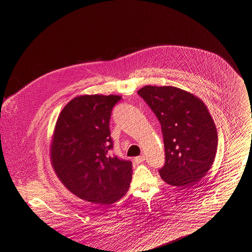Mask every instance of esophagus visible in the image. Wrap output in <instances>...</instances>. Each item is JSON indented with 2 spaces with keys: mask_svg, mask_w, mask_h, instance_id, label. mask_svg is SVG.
I'll return each instance as SVG.
<instances>
[{
  "mask_svg": "<svg viewBox=\"0 0 252 252\" xmlns=\"http://www.w3.org/2000/svg\"><path fill=\"white\" fill-rule=\"evenodd\" d=\"M145 160H146V158H145V156H144V155H142V156H138V157H136V158H135V161H136V163H137V164L143 163Z\"/></svg>",
  "mask_w": 252,
  "mask_h": 252,
  "instance_id": "34e87169",
  "label": "esophagus"
}]
</instances>
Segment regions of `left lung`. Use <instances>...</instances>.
Listing matches in <instances>:
<instances>
[{"label":"left lung","instance_id":"1","mask_svg":"<svg viewBox=\"0 0 252 252\" xmlns=\"http://www.w3.org/2000/svg\"><path fill=\"white\" fill-rule=\"evenodd\" d=\"M138 94L161 124L165 149L161 178L181 189H190L210 170L218 148L217 128L206 104L172 86H145Z\"/></svg>","mask_w":252,"mask_h":252}]
</instances>
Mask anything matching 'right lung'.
Segmentation results:
<instances>
[{
	"mask_svg": "<svg viewBox=\"0 0 252 252\" xmlns=\"http://www.w3.org/2000/svg\"><path fill=\"white\" fill-rule=\"evenodd\" d=\"M119 95L75 97L59 115L50 160L63 186L78 197L110 205L128 190L131 162L109 156V121Z\"/></svg>",
	"mask_w": 252,
	"mask_h": 252,
	"instance_id": "right-lung-1",
	"label": "right lung"
}]
</instances>
